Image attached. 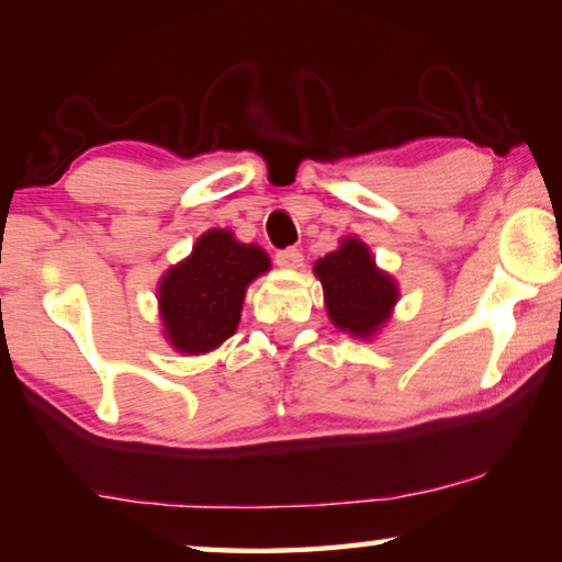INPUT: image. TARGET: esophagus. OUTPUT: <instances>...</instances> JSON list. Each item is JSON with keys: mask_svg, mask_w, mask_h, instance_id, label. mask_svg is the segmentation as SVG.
<instances>
[{"mask_svg": "<svg viewBox=\"0 0 562 562\" xmlns=\"http://www.w3.org/2000/svg\"><path fill=\"white\" fill-rule=\"evenodd\" d=\"M274 262H278L280 268L297 270V268H302V252L297 250V247H284V250L274 255Z\"/></svg>", "mask_w": 562, "mask_h": 562, "instance_id": "34e87169", "label": "esophagus"}]
</instances>
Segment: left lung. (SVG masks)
<instances>
[{
  "mask_svg": "<svg viewBox=\"0 0 562 562\" xmlns=\"http://www.w3.org/2000/svg\"><path fill=\"white\" fill-rule=\"evenodd\" d=\"M325 288L327 312L337 327L355 337H369L384 325L396 302V284L374 268L364 243L345 240L339 250L315 265Z\"/></svg>",
  "mask_w": 562,
  "mask_h": 562,
  "instance_id": "obj_1",
  "label": "left lung"
}]
</instances>
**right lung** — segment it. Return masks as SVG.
I'll use <instances>...</instances> for the list:
<instances>
[{
  "mask_svg": "<svg viewBox=\"0 0 562 562\" xmlns=\"http://www.w3.org/2000/svg\"><path fill=\"white\" fill-rule=\"evenodd\" d=\"M270 268L258 245H243L227 231H207L193 255L160 282V315L170 345L203 355L233 335L240 322L245 288Z\"/></svg>",
  "mask_w": 562,
  "mask_h": 562,
  "instance_id": "1",
  "label": "right lung"
}]
</instances>
